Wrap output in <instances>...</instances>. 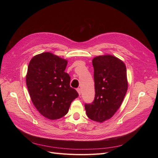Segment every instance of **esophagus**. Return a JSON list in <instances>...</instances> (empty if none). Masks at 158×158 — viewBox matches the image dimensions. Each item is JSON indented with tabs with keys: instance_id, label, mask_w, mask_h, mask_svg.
I'll list each match as a JSON object with an SVG mask.
<instances>
[{
	"instance_id": "obj_1",
	"label": "esophagus",
	"mask_w": 158,
	"mask_h": 158,
	"mask_svg": "<svg viewBox=\"0 0 158 158\" xmlns=\"http://www.w3.org/2000/svg\"><path fill=\"white\" fill-rule=\"evenodd\" d=\"M76 90H77V92H78L79 95H80L81 94H82V91H81V89H80V88H78Z\"/></svg>"
}]
</instances>
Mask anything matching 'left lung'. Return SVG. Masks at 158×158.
Masks as SVG:
<instances>
[{
  "label": "left lung",
  "mask_w": 158,
  "mask_h": 158,
  "mask_svg": "<svg viewBox=\"0 0 158 158\" xmlns=\"http://www.w3.org/2000/svg\"><path fill=\"white\" fill-rule=\"evenodd\" d=\"M94 69L95 99L85 104L91 120L103 123L111 118L121 106L128 89L125 64L111 55H99L92 60Z\"/></svg>",
  "instance_id": "1"
}]
</instances>
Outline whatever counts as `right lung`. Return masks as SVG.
I'll use <instances>...</instances> for the list:
<instances>
[{
  "label": "right lung",
  "mask_w": 158,
  "mask_h": 158,
  "mask_svg": "<svg viewBox=\"0 0 158 158\" xmlns=\"http://www.w3.org/2000/svg\"><path fill=\"white\" fill-rule=\"evenodd\" d=\"M67 63V60L45 52L33 56L28 65L26 79L31 99L37 111L50 120L64 117L78 96L64 72Z\"/></svg>",
  "instance_id": "obj_1"
}]
</instances>
